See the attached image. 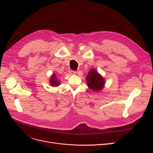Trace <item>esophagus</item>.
Wrapping results in <instances>:
<instances>
[{
  "instance_id": "34e87169",
  "label": "esophagus",
  "mask_w": 153,
  "mask_h": 153,
  "mask_svg": "<svg viewBox=\"0 0 153 153\" xmlns=\"http://www.w3.org/2000/svg\"><path fill=\"white\" fill-rule=\"evenodd\" d=\"M76 73H77V72L75 71H70V74H71V75H75V74H76Z\"/></svg>"
}]
</instances>
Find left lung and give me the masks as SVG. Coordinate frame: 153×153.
Returning <instances> with one entry per match:
<instances>
[{"mask_svg": "<svg viewBox=\"0 0 153 153\" xmlns=\"http://www.w3.org/2000/svg\"><path fill=\"white\" fill-rule=\"evenodd\" d=\"M87 86L93 91L99 92L105 86V80L103 77L95 69H91L86 77Z\"/></svg>", "mask_w": 153, "mask_h": 153, "instance_id": "left-lung-1", "label": "left lung"}]
</instances>
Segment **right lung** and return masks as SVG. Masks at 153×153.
<instances>
[{
    "label": "right lung",
    "mask_w": 153,
    "mask_h": 153,
    "mask_svg": "<svg viewBox=\"0 0 153 153\" xmlns=\"http://www.w3.org/2000/svg\"><path fill=\"white\" fill-rule=\"evenodd\" d=\"M61 81L59 80L56 75L55 73H53L50 79V83L51 86H58L60 85Z\"/></svg>",
    "instance_id": "add662e5"
}]
</instances>
